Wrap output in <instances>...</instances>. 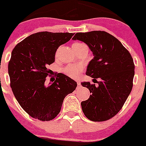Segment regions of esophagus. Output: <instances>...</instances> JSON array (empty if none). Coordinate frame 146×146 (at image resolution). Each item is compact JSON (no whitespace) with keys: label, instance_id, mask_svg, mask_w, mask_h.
<instances>
[{"label":"esophagus","instance_id":"34e87169","mask_svg":"<svg viewBox=\"0 0 146 146\" xmlns=\"http://www.w3.org/2000/svg\"><path fill=\"white\" fill-rule=\"evenodd\" d=\"M77 85H78V87H80V86L81 85V82H80V81H77Z\"/></svg>","mask_w":146,"mask_h":146}]
</instances>
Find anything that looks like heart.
<instances>
[{"label":"heart","mask_w":146,"mask_h":146,"mask_svg":"<svg viewBox=\"0 0 146 146\" xmlns=\"http://www.w3.org/2000/svg\"><path fill=\"white\" fill-rule=\"evenodd\" d=\"M81 44V43H74V44ZM82 69L83 66L82 64H69L63 69V72L68 77L76 78L78 77Z\"/></svg>","instance_id":"b5f03b06"}]
</instances>
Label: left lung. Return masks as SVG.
<instances>
[{"instance_id":"left-lung-1","label":"left lung","mask_w":146,"mask_h":146,"mask_svg":"<svg viewBox=\"0 0 146 146\" xmlns=\"http://www.w3.org/2000/svg\"><path fill=\"white\" fill-rule=\"evenodd\" d=\"M72 39L85 43L94 55L86 74L92 77L93 82L96 80L98 85L81 83L91 93L88 100L81 102L84 115L94 122L110 120L122 109L133 88V58L117 38L105 31L77 33Z\"/></svg>"}]
</instances>
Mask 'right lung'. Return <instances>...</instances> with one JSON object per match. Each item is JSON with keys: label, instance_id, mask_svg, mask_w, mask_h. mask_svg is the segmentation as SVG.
I'll return each mask as SVG.
<instances>
[{"label": "right lung", "instance_id": "add662e5", "mask_svg": "<svg viewBox=\"0 0 146 146\" xmlns=\"http://www.w3.org/2000/svg\"><path fill=\"white\" fill-rule=\"evenodd\" d=\"M74 34L42 31L31 34L17 44L8 62V74L13 95L31 117L49 121L57 116L64 98L77 87L75 81L59 73L52 84L48 65L55 61L59 46L69 41Z\"/></svg>", "mask_w": 146, "mask_h": 146}]
</instances>
